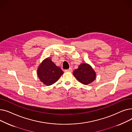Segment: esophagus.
Returning a JSON list of instances; mask_svg holds the SVG:
<instances>
[{
	"label": "esophagus",
	"instance_id": "34e87169",
	"mask_svg": "<svg viewBox=\"0 0 132 132\" xmlns=\"http://www.w3.org/2000/svg\"><path fill=\"white\" fill-rule=\"evenodd\" d=\"M72 71H73L72 68L71 67H70V68L68 69V70H66L65 71V72H72Z\"/></svg>",
	"mask_w": 132,
	"mask_h": 132
}]
</instances>
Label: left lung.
<instances>
[{
    "label": "left lung",
    "mask_w": 132,
    "mask_h": 132,
    "mask_svg": "<svg viewBox=\"0 0 132 132\" xmlns=\"http://www.w3.org/2000/svg\"><path fill=\"white\" fill-rule=\"evenodd\" d=\"M73 75L81 84L87 85L95 80L96 74L90 65L84 63L74 70Z\"/></svg>",
    "instance_id": "obj_1"
}]
</instances>
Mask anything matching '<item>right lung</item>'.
I'll return each mask as SVG.
<instances>
[{
	"label": "right lung",
	"mask_w": 132,
	"mask_h": 132,
	"mask_svg": "<svg viewBox=\"0 0 132 132\" xmlns=\"http://www.w3.org/2000/svg\"><path fill=\"white\" fill-rule=\"evenodd\" d=\"M64 72L55 65L50 58L44 59L37 69V75L40 81L46 86H50L56 82Z\"/></svg>",
	"instance_id": "add662e5"
}]
</instances>
